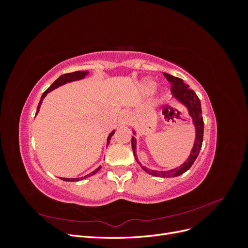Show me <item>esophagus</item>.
<instances>
[{
	"label": "esophagus",
	"mask_w": 248,
	"mask_h": 248,
	"mask_svg": "<svg viewBox=\"0 0 248 248\" xmlns=\"http://www.w3.org/2000/svg\"><path fill=\"white\" fill-rule=\"evenodd\" d=\"M123 120H124V121H127V118H126V116H124V118H123Z\"/></svg>",
	"instance_id": "34e87169"
}]
</instances>
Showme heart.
Masks as SVG:
<instances>
[{
  "label": "heart",
  "instance_id": "obj_1",
  "mask_svg": "<svg viewBox=\"0 0 248 248\" xmlns=\"http://www.w3.org/2000/svg\"><path fill=\"white\" fill-rule=\"evenodd\" d=\"M154 87H155V84H154L153 81L148 80V81L146 82V88H147L148 90H150V91H151V90H153Z\"/></svg>",
  "mask_w": 248,
  "mask_h": 248
}]
</instances>
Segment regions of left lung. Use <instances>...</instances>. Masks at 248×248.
<instances>
[{
	"label": "left lung",
	"instance_id": "1",
	"mask_svg": "<svg viewBox=\"0 0 248 248\" xmlns=\"http://www.w3.org/2000/svg\"><path fill=\"white\" fill-rule=\"evenodd\" d=\"M164 78L168 79V81L170 82V91L172 92V95H174L175 98H177L180 102H182L184 106L188 108L189 115L192 117L194 126H196V130H197V137H196V141H194V146L192 148V151L190 153L189 158L185 161L181 167L167 170V171H158V170H150L146 169L145 167H141L142 170L147 171L148 174L156 176V177H162V178H170V177H177L184 174L186 170H188L193 162L196 161L197 157L199 156V153L201 151L202 144V138H204V120H202V108H201V101L199 99L198 95L193 90L189 89V86L186 85L183 81V79L172 77L170 74L168 73H163ZM131 145H132V150L134 156H136V147H137V141L136 139L132 137L131 140ZM137 159V156H136ZM139 162V160L137 159ZM140 163V162H139Z\"/></svg>",
	"mask_w": 248,
	"mask_h": 248
}]
</instances>
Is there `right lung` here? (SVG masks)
<instances>
[{
  "instance_id": "obj_1",
  "label": "right lung",
  "mask_w": 248,
  "mask_h": 248,
  "mask_svg": "<svg viewBox=\"0 0 248 248\" xmlns=\"http://www.w3.org/2000/svg\"><path fill=\"white\" fill-rule=\"evenodd\" d=\"M89 72L88 71H76V72H71V73H65V74H63V76H61L58 79H56L55 81H54V84H52L46 92H44L43 94H42V96H41V99H40V102H39V104H38V108H37V111H36V115L38 114V110H39V108H40V106H41V103H42V100H43V98L44 97L46 96V94L47 93H49L50 91H52V90L54 89H56V88H58V87H60V86H62V85H64V84H66V82H70V81H73V80H78V79H81V78H84L87 74H88ZM115 133V130L112 131L109 136H108V142H109V140H110V138L112 137V134ZM100 170V167L98 168V169H96L94 171H92L91 174H89V175H87V176H85V177H81V178H77V179H74V178H71V179H66V178H61L63 181H70V182H73V181H79V180H82V179H85V178H87V177H90V176H93L94 174H96L97 171H98Z\"/></svg>"
}]
</instances>
